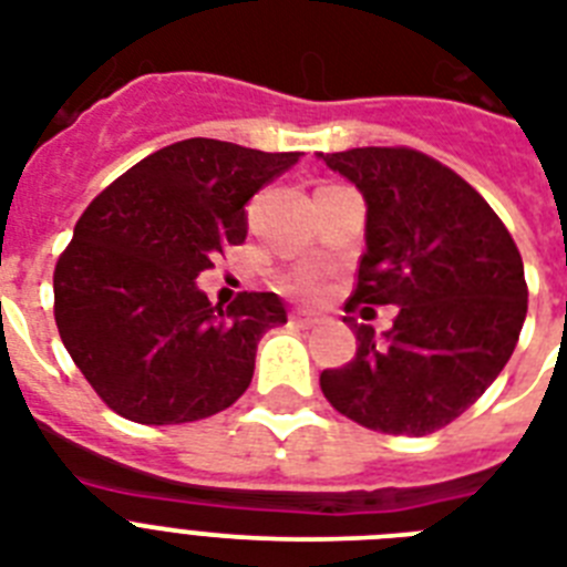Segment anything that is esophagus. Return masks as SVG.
Segmentation results:
<instances>
[{
  "label": "esophagus",
  "instance_id": "esophagus-1",
  "mask_svg": "<svg viewBox=\"0 0 567 567\" xmlns=\"http://www.w3.org/2000/svg\"><path fill=\"white\" fill-rule=\"evenodd\" d=\"M291 323H297V327L302 329H311L318 327L320 318H315V315H300V311H297V315H291Z\"/></svg>",
  "mask_w": 567,
  "mask_h": 567
}]
</instances>
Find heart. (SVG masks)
Instances as JSON below:
<instances>
[{"label": "heart", "mask_w": 567, "mask_h": 567, "mask_svg": "<svg viewBox=\"0 0 567 567\" xmlns=\"http://www.w3.org/2000/svg\"><path fill=\"white\" fill-rule=\"evenodd\" d=\"M297 288H302V291H311V288H315V282H311V279H300V282H297Z\"/></svg>", "instance_id": "heart-1"}]
</instances>
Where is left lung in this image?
<instances>
[{"mask_svg": "<svg viewBox=\"0 0 567 567\" xmlns=\"http://www.w3.org/2000/svg\"><path fill=\"white\" fill-rule=\"evenodd\" d=\"M368 203L355 306H396L377 338L353 323L355 355L320 373L329 403L388 435H430L483 396L527 318L524 261L494 208L458 173L409 146L320 155Z\"/></svg>", "mask_w": 567, "mask_h": 567, "instance_id": "1", "label": "left lung"}]
</instances>
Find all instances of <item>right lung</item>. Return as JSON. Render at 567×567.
<instances>
[{
    "label": "right lung",
    "mask_w": 567,
    "mask_h": 567,
    "mask_svg": "<svg viewBox=\"0 0 567 567\" xmlns=\"http://www.w3.org/2000/svg\"><path fill=\"white\" fill-rule=\"evenodd\" d=\"M300 153L188 137L146 155L75 223L58 256L55 323L102 403L135 423H190L252 382L256 347L285 323L276 293L212 306L196 276L247 238L244 205Z\"/></svg>",
    "instance_id": "obj_1"
}]
</instances>
